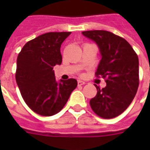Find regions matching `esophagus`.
<instances>
[{
	"mask_svg": "<svg viewBox=\"0 0 150 150\" xmlns=\"http://www.w3.org/2000/svg\"><path fill=\"white\" fill-rule=\"evenodd\" d=\"M85 82L82 81V80H78V85L79 86H81V85H84Z\"/></svg>",
	"mask_w": 150,
	"mask_h": 150,
	"instance_id": "obj_1",
	"label": "esophagus"
}]
</instances>
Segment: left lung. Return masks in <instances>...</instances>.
Listing matches in <instances>:
<instances>
[{
    "mask_svg": "<svg viewBox=\"0 0 150 150\" xmlns=\"http://www.w3.org/2000/svg\"><path fill=\"white\" fill-rule=\"evenodd\" d=\"M97 44L101 58L96 77L105 79L106 87L95 84L97 94L90 105L97 116L112 119L124 112L135 97L139 86L137 54L125 38L106 30L82 32Z\"/></svg>",
    "mask_w": 150,
    "mask_h": 150,
    "instance_id": "8db88e82",
    "label": "left lung"
}]
</instances>
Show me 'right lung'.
<instances>
[{
	"mask_svg": "<svg viewBox=\"0 0 150 150\" xmlns=\"http://www.w3.org/2000/svg\"><path fill=\"white\" fill-rule=\"evenodd\" d=\"M71 32H50L29 41L18 54L16 82L23 100L38 115L50 116L62 110L77 80L56 82L53 68L62 63L60 47Z\"/></svg>",
	"mask_w": 150,
	"mask_h": 150,
	"instance_id": "1",
	"label": "right lung"
}]
</instances>
